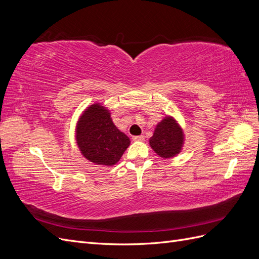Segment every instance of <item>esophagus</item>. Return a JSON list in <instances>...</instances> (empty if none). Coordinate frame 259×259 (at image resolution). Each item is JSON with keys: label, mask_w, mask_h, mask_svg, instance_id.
Returning <instances> with one entry per match:
<instances>
[{"label": "esophagus", "mask_w": 259, "mask_h": 259, "mask_svg": "<svg viewBox=\"0 0 259 259\" xmlns=\"http://www.w3.org/2000/svg\"><path fill=\"white\" fill-rule=\"evenodd\" d=\"M133 140H134V142H144V140H145V136H143V135L133 136Z\"/></svg>", "instance_id": "34e87169"}]
</instances>
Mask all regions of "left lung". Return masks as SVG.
Instances as JSON below:
<instances>
[{"label": "left lung", "instance_id": "left-lung-1", "mask_svg": "<svg viewBox=\"0 0 259 259\" xmlns=\"http://www.w3.org/2000/svg\"><path fill=\"white\" fill-rule=\"evenodd\" d=\"M184 142L183 128L173 116L167 115L156 124L153 136L149 139V145L161 158L169 159L182 151Z\"/></svg>", "mask_w": 259, "mask_h": 259}]
</instances>
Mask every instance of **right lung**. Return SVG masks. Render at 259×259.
Segmentation results:
<instances>
[{"label": "right lung", "instance_id": "1", "mask_svg": "<svg viewBox=\"0 0 259 259\" xmlns=\"http://www.w3.org/2000/svg\"><path fill=\"white\" fill-rule=\"evenodd\" d=\"M75 139L85 159L105 166L119 162L131 144L130 138L113 124L110 111L99 103L88 107L79 117Z\"/></svg>", "mask_w": 259, "mask_h": 259}]
</instances>
